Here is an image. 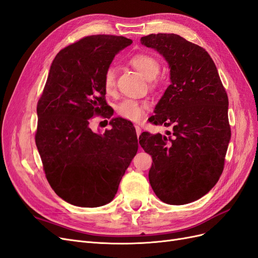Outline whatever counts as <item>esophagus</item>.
<instances>
[{
    "label": "esophagus",
    "instance_id": "esophagus-1",
    "mask_svg": "<svg viewBox=\"0 0 258 258\" xmlns=\"http://www.w3.org/2000/svg\"><path fill=\"white\" fill-rule=\"evenodd\" d=\"M135 127H136V131H137V136L139 137L140 135H141V132H142V129H141V127L139 126V124H135Z\"/></svg>",
    "mask_w": 258,
    "mask_h": 258
}]
</instances>
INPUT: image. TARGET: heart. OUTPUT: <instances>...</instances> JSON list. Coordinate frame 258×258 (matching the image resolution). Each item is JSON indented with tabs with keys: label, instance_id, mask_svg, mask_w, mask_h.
<instances>
[{
	"label": "heart",
	"instance_id": "heart-1",
	"mask_svg": "<svg viewBox=\"0 0 258 258\" xmlns=\"http://www.w3.org/2000/svg\"><path fill=\"white\" fill-rule=\"evenodd\" d=\"M129 63L134 67L137 71L141 73L146 80L154 82V79L159 73L160 64L158 59L153 54L148 52H138L135 53L129 59ZM115 70L113 68H108L103 76V87L106 93H112L115 88ZM147 104L144 102L127 99L123 100L118 105V114L128 120L140 121L143 119V117L147 111Z\"/></svg>",
	"mask_w": 258,
	"mask_h": 258
}]
</instances>
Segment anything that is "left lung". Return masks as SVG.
Segmentation results:
<instances>
[{
  "instance_id": "8db88e82",
  "label": "left lung",
  "mask_w": 258,
  "mask_h": 258,
  "mask_svg": "<svg viewBox=\"0 0 258 258\" xmlns=\"http://www.w3.org/2000/svg\"><path fill=\"white\" fill-rule=\"evenodd\" d=\"M141 43L166 59L171 81L150 121L172 126V132L139 138L153 158L148 178L162 202L189 204L212 189L223 172L231 136L227 93L200 46L174 33L150 34Z\"/></svg>"
}]
</instances>
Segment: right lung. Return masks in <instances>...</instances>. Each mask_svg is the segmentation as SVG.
<instances>
[{
    "label": "right lung",
    "mask_w": 258,
    "mask_h": 258,
    "mask_svg": "<svg viewBox=\"0 0 258 258\" xmlns=\"http://www.w3.org/2000/svg\"><path fill=\"white\" fill-rule=\"evenodd\" d=\"M132 43L115 35H90L58 52L37 102L35 143L43 168L60 198L76 207L111 202L138 152L135 127L116 117L96 134L90 118L106 112L103 76L116 53Z\"/></svg>",
    "instance_id": "1"
}]
</instances>
